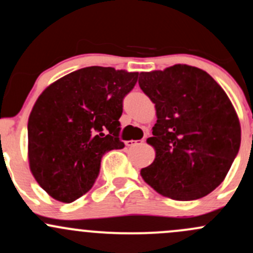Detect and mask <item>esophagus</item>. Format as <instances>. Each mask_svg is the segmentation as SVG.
<instances>
[{
    "label": "esophagus",
    "mask_w": 253,
    "mask_h": 253,
    "mask_svg": "<svg viewBox=\"0 0 253 253\" xmlns=\"http://www.w3.org/2000/svg\"><path fill=\"white\" fill-rule=\"evenodd\" d=\"M126 145L127 147H134V146L138 145V141H135V140H130V141H126Z\"/></svg>",
    "instance_id": "34e87169"
}]
</instances>
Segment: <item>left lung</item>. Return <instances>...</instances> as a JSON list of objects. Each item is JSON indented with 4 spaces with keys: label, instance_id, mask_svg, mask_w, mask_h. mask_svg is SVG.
I'll return each instance as SVG.
<instances>
[{
    "label": "left lung",
    "instance_id": "left-lung-1",
    "mask_svg": "<svg viewBox=\"0 0 253 253\" xmlns=\"http://www.w3.org/2000/svg\"><path fill=\"white\" fill-rule=\"evenodd\" d=\"M138 85L156 104L147 142L156 159L141 170L152 188L173 200H197L222 183L240 148L232 102L209 73L187 65L141 72Z\"/></svg>",
    "mask_w": 253,
    "mask_h": 253
}]
</instances>
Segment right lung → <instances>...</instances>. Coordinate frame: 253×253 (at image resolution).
<instances>
[{"label":"right lung","mask_w":253,"mask_h":253,"mask_svg":"<svg viewBox=\"0 0 253 253\" xmlns=\"http://www.w3.org/2000/svg\"><path fill=\"white\" fill-rule=\"evenodd\" d=\"M137 72L90 66L48 86L28 124L30 169L50 197L72 203L93 187L102 157L122 149L123 100Z\"/></svg>","instance_id":"obj_1"}]
</instances>
